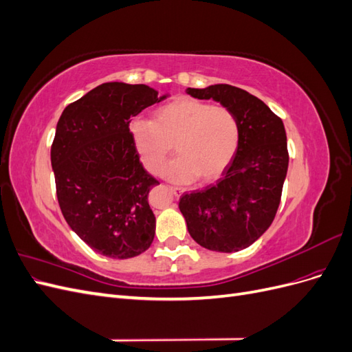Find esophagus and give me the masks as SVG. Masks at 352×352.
Listing matches in <instances>:
<instances>
[{"instance_id": "esophagus-1", "label": "esophagus", "mask_w": 352, "mask_h": 352, "mask_svg": "<svg viewBox=\"0 0 352 352\" xmlns=\"http://www.w3.org/2000/svg\"><path fill=\"white\" fill-rule=\"evenodd\" d=\"M170 190H172L173 195H175L176 198H179L180 195H182V194L185 192V189H182V188H177V186H170Z\"/></svg>"}]
</instances>
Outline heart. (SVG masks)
<instances>
[{
	"mask_svg": "<svg viewBox=\"0 0 352 352\" xmlns=\"http://www.w3.org/2000/svg\"><path fill=\"white\" fill-rule=\"evenodd\" d=\"M129 131L141 163L158 173L175 150L177 157L162 175L177 184L216 180L230 164L239 145V123L221 105L179 98L160 107L154 119H135Z\"/></svg>",
	"mask_w": 352,
	"mask_h": 352,
	"instance_id": "1",
	"label": "heart"
}]
</instances>
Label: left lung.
Listing matches in <instances>:
<instances>
[{
    "mask_svg": "<svg viewBox=\"0 0 352 352\" xmlns=\"http://www.w3.org/2000/svg\"><path fill=\"white\" fill-rule=\"evenodd\" d=\"M235 114L239 145L216 185L179 201L189 235L210 251L248 248L267 230L278 211L289 155L283 122L261 100L232 85L186 88Z\"/></svg>",
    "mask_w": 352,
    "mask_h": 352,
    "instance_id": "obj_1",
    "label": "left lung"
}]
</instances>
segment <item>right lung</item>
I'll return each instance as SVG.
<instances>
[{
  "mask_svg": "<svg viewBox=\"0 0 352 352\" xmlns=\"http://www.w3.org/2000/svg\"><path fill=\"white\" fill-rule=\"evenodd\" d=\"M167 97L142 83L107 82L67 105L57 123L51 166L61 212L105 257H136L154 241L148 194L158 182L140 162L129 123Z\"/></svg>",
  "mask_w": 352,
  "mask_h": 352,
  "instance_id": "1",
  "label": "right lung"
}]
</instances>
